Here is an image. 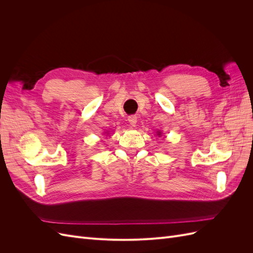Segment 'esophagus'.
I'll list each match as a JSON object with an SVG mask.
<instances>
[{
  "label": "esophagus",
  "mask_w": 253,
  "mask_h": 253,
  "mask_svg": "<svg viewBox=\"0 0 253 253\" xmlns=\"http://www.w3.org/2000/svg\"><path fill=\"white\" fill-rule=\"evenodd\" d=\"M127 120L129 122V125H131L132 126H135L136 122H137V116L136 115H131V116L127 117Z\"/></svg>",
  "instance_id": "esophagus-1"
}]
</instances>
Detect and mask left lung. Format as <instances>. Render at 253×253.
<instances>
[{"instance_id": "1", "label": "left lung", "mask_w": 253, "mask_h": 253, "mask_svg": "<svg viewBox=\"0 0 253 253\" xmlns=\"http://www.w3.org/2000/svg\"><path fill=\"white\" fill-rule=\"evenodd\" d=\"M158 135H159V134H158Z\"/></svg>"}]
</instances>
